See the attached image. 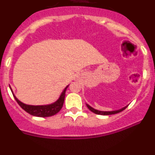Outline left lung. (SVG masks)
<instances>
[{
  "label": "left lung",
  "instance_id": "obj_1",
  "mask_svg": "<svg viewBox=\"0 0 155 155\" xmlns=\"http://www.w3.org/2000/svg\"><path fill=\"white\" fill-rule=\"evenodd\" d=\"M86 105H87V107L88 108V109H89L90 111H91L92 113H95V114H98V115H113V114H116V113H120V112H122L123 110H124V109H126V108L127 107V106H125V107L122 108L121 109H119V110H116V111H99V110H97V109H94V108L91 107L89 105H87V104H86Z\"/></svg>",
  "mask_w": 155,
  "mask_h": 155
}]
</instances>
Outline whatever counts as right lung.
Returning <instances> with one entry per match:
<instances>
[{"mask_svg": "<svg viewBox=\"0 0 155 155\" xmlns=\"http://www.w3.org/2000/svg\"><path fill=\"white\" fill-rule=\"evenodd\" d=\"M68 87V85L64 88L63 92L61 93V96L58 99L53 103L50 104V105H26V104L23 103V102H20L13 94V91L12 90V87H10L12 92L14 95V98H15L16 102L18 103V105L24 109L25 112L29 113L30 115L34 116H38V117H49V116H52L53 115L57 114V113L60 112L63 107L64 105V98H65V92L67 88Z\"/></svg>", "mask_w": 155, "mask_h": 155, "instance_id": "right-lung-1", "label": "right lung"}]
</instances>
